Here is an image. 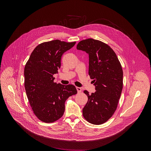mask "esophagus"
Instances as JSON below:
<instances>
[{
  "mask_svg": "<svg viewBox=\"0 0 151 151\" xmlns=\"http://www.w3.org/2000/svg\"><path fill=\"white\" fill-rule=\"evenodd\" d=\"M76 88L77 91H78V93H81V92L82 91V89H81V88H80V87H77Z\"/></svg>",
  "mask_w": 151,
  "mask_h": 151,
  "instance_id": "34e87169",
  "label": "esophagus"
}]
</instances>
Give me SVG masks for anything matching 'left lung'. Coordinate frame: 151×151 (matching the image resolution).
Instances as JSON below:
<instances>
[{"mask_svg":"<svg viewBox=\"0 0 151 151\" xmlns=\"http://www.w3.org/2000/svg\"><path fill=\"white\" fill-rule=\"evenodd\" d=\"M76 48L89 55L88 74L96 90L91 95L83 91L88 101L83 108V116L91 124L100 125L110 119L117 108L123 86L122 66L114 50L100 40H81Z\"/></svg>","mask_w":151,"mask_h":151,"instance_id":"left-lung-1","label":"left lung"}]
</instances>
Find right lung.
Returning <instances> with one entry per match:
<instances>
[{
	"instance_id": "1",
	"label": "right lung",
	"mask_w": 151,
	"mask_h": 151,
	"mask_svg": "<svg viewBox=\"0 0 151 151\" xmlns=\"http://www.w3.org/2000/svg\"><path fill=\"white\" fill-rule=\"evenodd\" d=\"M75 44L58 39L42 43L26 64V94L35 115L42 122L50 123L60 119L65 110L66 100L77 93L74 85L57 83L53 77L61 67L62 55Z\"/></svg>"
}]
</instances>
